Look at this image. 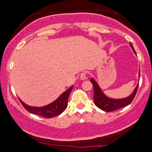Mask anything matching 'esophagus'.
<instances>
[{
	"label": "esophagus",
	"instance_id": "obj_1",
	"mask_svg": "<svg viewBox=\"0 0 152 152\" xmlns=\"http://www.w3.org/2000/svg\"><path fill=\"white\" fill-rule=\"evenodd\" d=\"M80 79L82 80H85L87 79V73L86 72H82L80 75Z\"/></svg>",
	"mask_w": 152,
	"mask_h": 152
}]
</instances>
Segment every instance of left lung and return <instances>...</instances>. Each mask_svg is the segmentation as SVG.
<instances>
[{"label": "left lung", "mask_w": 152, "mask_h": 152, "mask_svg": "<svg viewBox=\"0 0 152 152\" xmlns=\"http://www.w3.org/2000/svg\"><path fill=\"white\" fill-rule=\"evenodd\" d=\"M130 46H131L132 50H134V53L136 54L135 50H134V48H133L132 44L131 42H130ZM139 76H140V71H139ZM90 82L93 85V90H94L93 99H94L95 104L97 106L99 109L105 112H113L130 104L132 102L133 99H134V96H135L136 93H137L139 85V84H137L133 93L128 97L121 99H114L105 96L104 93L101 90L100 87L98 85L97 82L93 78L90 79Z\"/></svg>", "instance_id": "1"}]
</instances>
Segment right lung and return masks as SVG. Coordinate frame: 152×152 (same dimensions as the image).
I'll list each match as a JSON object with an SVG mask.
<instances>
[{
  "mask_svg": "<svg viewBox=\"0 0 152 152\" xmlns=\"http://www.w3.org/2000/svg\"><path fill=\"white\" fill-rule=\"evenodd\" d=\"M72 89H73V86H71L68 90H67L62 94H61L60 96L56 100H55L54 102L44 106V107H31V106L27 105L26 104L22 102L20 99L19 100L24 107V108L29 113L37 115H40L42 117L45 118H50L59 115L65 111L67 106V99H68L69 95H70Z\"/></svg>",
  "mask_w": 152,
  "mask_h": 152,
  "instance_id": "right-lung-1",
  "label": "right lung"
}]
</instances>
